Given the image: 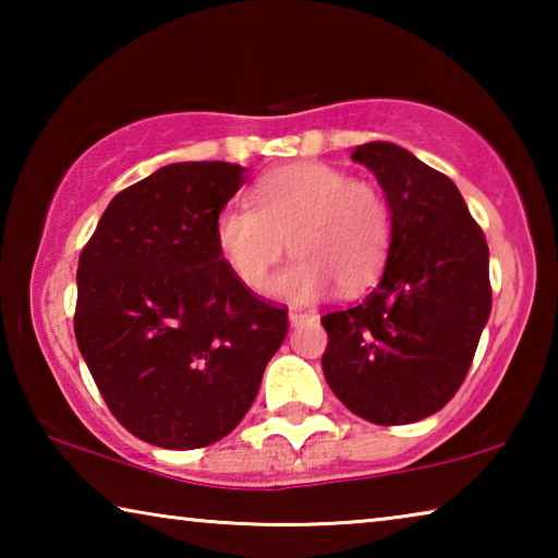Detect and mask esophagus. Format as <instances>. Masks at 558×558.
Segmentation results:
<instances>
[{"instance_id": "esophagus-1", "label": "esophagus", "mask_w": 558, "mask_h": 558, "mask_svg": "<svg viewBox=\"0 0 558 558\" xmlns=\"http://www.w3.org/2000/svg\"><path fill=\"white\" fill-rule=\"evenodd\" d=\"M315 315L313 313H302V310H290V315H288V319H290V325H302V323H307V319H313Z\"/></svg>"}]
</instances>
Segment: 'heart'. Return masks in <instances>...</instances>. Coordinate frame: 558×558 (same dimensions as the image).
Wrapping results in <instances>:
<instances>
[{"instance_id": "1", "label": "heart", "mask_w": 558, "mask_h": 558, "mask_svg": "<svg viewBox=\"0 0 558 558\" xmlns=\"http://www.w3.org/2000/svg\"><path fill=\"white\" fill-rule=\"evenodd\" d=\"M251 206L216 216V245L243 288L260 292L270 270L295 251L270 282L276 298L310 302L329 290L372 286L391 245V209L372 182L325 162L280 167L253 186Z\"/></svg>"}]
</instances>
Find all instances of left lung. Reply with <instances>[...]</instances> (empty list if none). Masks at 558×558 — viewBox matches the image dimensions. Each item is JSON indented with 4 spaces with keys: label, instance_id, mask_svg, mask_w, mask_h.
<instances>
[{
    "label": "left lung",
    "instance_id": "1",
    "mask_svg": "<svg viewBox=\"0 0 558 558\" xmlns=\"http://www.w3.org/2000/svg\"><path fill=\"white\" fill-rule=\"evenodd\" d=\"M352 159L379 179L391 245L379 286L323 317V372L352 413L405 426L440 411L465 381L493 310L489 251L458 186L409 149L366 143Z\"/></svg>",
    "mask_w": 558,
    "mask_h": 558
}]
</instances>
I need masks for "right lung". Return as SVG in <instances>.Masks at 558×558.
Instances as JSON below:
<instances>
[{"instance_id": "1", "label": "right lung", "mask_w": 558, "mask_h": 558, "mask_svg": "<svg viewBox=\"0 0 558 558\" xmlns=\"http://www.w3.org/2000/svg\"><path fill=\"white\" fill-rule=\"evenodd\" d=\"M243 182L241 165H167L122 189L81 253L75 342L112 415L159 448L229 436L288 335V310L243 288L216 245Z\"/></svg>"}]
</instances>
